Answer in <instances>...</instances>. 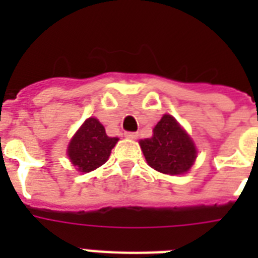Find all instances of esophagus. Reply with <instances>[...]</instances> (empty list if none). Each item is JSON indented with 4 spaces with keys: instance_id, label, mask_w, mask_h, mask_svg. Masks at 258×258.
I'll list each match as a JSON object with an SVG mask.
<instances>
[{
    "instance_id": "esophagus-1",
    "label": "esophagus",
    "mask_w": 258,
    "mask_h": 258,
    "mask_svg": "<svg viewBox=\"0 0 258 258\" xmlns=\"http://www.w3.org/2000/svg\"><path fill=\"white\" fill-rule=\"evenodd\" d=\"M124 137L127 138V139H137L138 134L137 133H130V131H127V133H124Z\"/></svg>"
}]
</instances>
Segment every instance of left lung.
Masks as SVG:
<instances>
[{
  "label": "left lung",
  "instance_id": "left-lung-1",
  "mask_svg": "<svg viewBox=\"0 0 258 258\" xmlns=\"http://www.w3.org/2000/svg\"><path fill=\"white\" fill-rule=\"evenodd\" d=\"M153 133V137L139 142L150 167L169 175L187 172L194 165L197 149L174 116L165 113Z\"/></svg>",
  "mask_w": 258,
  "mask_h": 258
}]
</instances>
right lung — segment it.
Returning <instances> with one entry per match:
<instances>
[{"label": "right lung", "mask_w": 258, "mask_h": 258, "mask_svg": "<svg viewBox=\"0 0 258 258\" xmlns=\"http://www.w3.org/2000/svg\"><path fill=\"white\" fill-rule=\"evenodd\" d=\"M119 138H111L96 117H88L78 130L68 146L72 165L82 172H89L108 161L111 150Z\"/></svg>", "instance_id": "1"}]
</instances>
